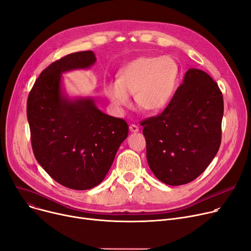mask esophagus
Masks as SVG:
<instances>
[{
    "label": "esophagus",
    "mask_w": 251,
    "mask_h": 251,
    "mask_svg": "<svg viewBox=\"0 0 251 251\" xmlns=\"http://www.w3.org/2000/svg\"><path fill=\"white\" fill-rule=\"evenodd\" d=\"M129 129H130V131L131 132H138L139 131V127L138 126H136V125H134V124H131L130 126H129Z\"/></svg>",
    "instance_id": "34e87169"
}]
</instances>
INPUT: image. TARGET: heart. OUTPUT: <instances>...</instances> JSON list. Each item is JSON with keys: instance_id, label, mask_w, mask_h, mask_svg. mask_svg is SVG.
I'll return each instance as SVG.
<instances>
[{"instance_id": "heart-1", "label": "heart", "mask_w": 251, "mask_h": 251, "mask_svg": "<svg viewBox=\"0 0 251 251\" xmlns=\"http://www.w3.org/2000/svg\"><path fill=\"white\" fill-rule=\"evenodd\" d=\"M179 74V64L174 58L143 56L119 70L116 82L105 83L103 91L118 111L130 107L129 96H134L141 111L156 113L172 100Z\"/></svg>"}]
</instances>
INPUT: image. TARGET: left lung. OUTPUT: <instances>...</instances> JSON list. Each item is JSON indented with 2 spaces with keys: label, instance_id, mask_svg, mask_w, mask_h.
<instances>
[{
  "label": "left lung",
  "instance_id": "8db88e82",
  "mask_svg": "<svg viewBox=\"0 0 251 251\" xmlns=\"http://www.w3.org/2000/svg\"><path fill=\"white\" fill-rule=\"evenodd\" d=\"M223 114L217 82L202 70L188 69L164 112L140 123L153 175L172 186L199 177L219 151Z\"/></svg>",
  "mask_w": 251,
  "mask_h": 251
}]
</instances>
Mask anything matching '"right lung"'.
<instances>
[{
	"instance_id": "right-lung-1",
	"label": "right lung",
	"mask_w": 251,
	"mask_h": 251,
	"mask_svg": "<svg viewBox=\"0 0 251 251\" xmlns=\"http://www.w3.org/2000/svg\"><path fill=\"white\" fill-rule=\"evenodd\" d=\"M92 50L65 56L46 68L29 92L27 120L38 164L61 185L74 190L98 186L128 136L123 119L102 113L94 97L70 98L63 74L89 69Z\"/></svg>"
}]
</instances>
